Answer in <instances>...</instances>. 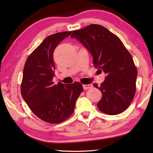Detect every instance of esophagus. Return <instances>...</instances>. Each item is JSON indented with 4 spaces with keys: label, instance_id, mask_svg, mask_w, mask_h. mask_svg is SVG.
Masks as SVG:
<instances>
[{
    "label": "esophagus",
    "instance_id": "34e87169",
    "mask_svg": "<svg viewBox=\"0 0 153 153\" xmlns=\"http://www.w3.org/2000/svg\"><path fill=\"white\" fill-rule=\"evenodd\" d=\"M83 88H84V90H88V89L92 88V85L91 84H84V85H83Z\"/></svg>",
    "mask_w": 153,
    "mask_h": 153
}]
</instances>
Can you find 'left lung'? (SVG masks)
Instances as JSON below:
<instances>
[{
	"mask_svg": "<svg viewBox=\"0 0 153 153\" xmlns=\"http://www.w3.org/2000/svg\"><path fill=\"white\" fill-rule=\"evenodd\" d=\"M71 37L81 42L93 57V64L106 74L100 86L97 107L102 113L117 115L125 111L136 92L137 69L131 54L117 36L100 25L91 24L74 30Z\"/></svg>",
	"mask_w": 153,
	"mask_h": 153,
	"instance_id": "8db88e82",
	"label": "left lung"
}]
</instances>
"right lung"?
I'll list each match as a JSON object with an SVG mask.
<instances>
[{
    "label": "right lung",
    "instance_id": "obj_1",
    "mask_svg": "<svg viewBox=\"0 0 153 153\" xmlns=\"http://www.w3.org/2000/svg\"><path fill=\"white\" fill-rule=\"evenodd\" d=\"M71 33L59 32L46 37L28 56L23 71V98L38 118L49 123L63 122L70 117L84 90L79 82L65 86L53 82L55 69L54 51Z\"/></svg>",
    "mask_w": 153,
    "mask_h": 153
}]
</instances>
